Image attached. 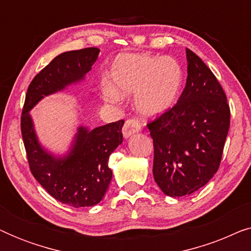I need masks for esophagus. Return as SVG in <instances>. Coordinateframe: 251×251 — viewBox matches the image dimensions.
<instances>
[{
	"label": "esophagus",
	"mask_w": 251,
	"mask_h": 251,
	"mask_svg": "<svg viewBox=\"0 0 251 251\" xmlns=\"http://www.w3.org/2000/svg\"><path fill=\"white\" fill-rule=\"evenodd\" d=\"M142 126H140V123L137 121L136 119H129L126 120L125 126L122 128V133L125 138H129L130 136H132L133 133L139 132Z\"/></svg>",
	"instance_id": "esophagus-1"
}]
</instances>
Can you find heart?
I'll return each instance as SVG.
<instances>
[{"mask_svg": "<svg viewBox=\"0 0 251 251\" xmlns=\"http://www.w3.org/2000/svg\"><path fill=\"white\" fill-rule=\"evenodd\" d=\"M109 82L101 85L106 101L118 102L135 94L137 111L145 118H157L176 102L183 85L180 65L170 57L123 53L113 61Z\"/></svg>", "mask_w": 251, "mask_h": 251, "instance_id": "b5f03b06", "label": "heart"}]
</instances>
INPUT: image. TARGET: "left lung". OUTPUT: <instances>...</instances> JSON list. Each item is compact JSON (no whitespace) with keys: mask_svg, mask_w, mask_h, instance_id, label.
Returning a JSON list of instances; mask_svg holds the SVG:
<instances>
[{"mask_svg":"<svg viewBox=\"0 0 251 251\" xmlns=\"http://www.w3.org/2000/svg\"><path fill=\"white\" fill-rule=\"evenodd\" d=\"M186 85L177 104L147 125L154 180L171 198L192 194L217 173L229 128L222 85L193 51L186 49Z\"/></svg>","mask_w":251,"mask_h":251,"instance_id":"1","label":"left lung"}]
</instances>
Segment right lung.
<instances>
[{
  "label": "right lung",
  "mask_w": 251,
  "mask_h": 251,
  "mask_svg": "<svg viewBox=\"0 0 251 251\" xmlns=\"http://www.w3.org/2000/svg\"><path fill=\"white\" fill-rule=\"evenodd\" d=\"M99 51L97 48H85L53 58L30 82L20 122L34 178L51 197L75 208L92 207L104 199L112 180L108 159L121 145L125 121L120 120L92 130L78 126L70 151L59 156L41 145L29 112L47 96L83 81L97 60Z\"/></svg>",
  "instance_id": "add662e5"
}]
</instances>
